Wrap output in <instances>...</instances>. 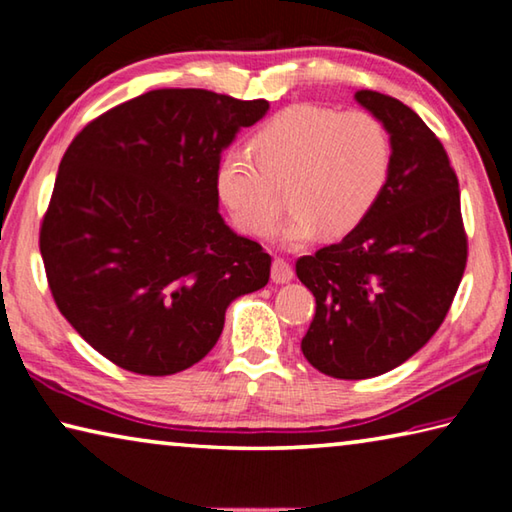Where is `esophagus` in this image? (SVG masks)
<instances>
[{"mask_svg": "<svg viewBox=\"0 0 512 512\" xmlns=\"http://www.w3.org/2000/svg\"><path fill=\"white\" fill-rule=\"evenodd\" d=\"M271 280L275 282V284H287V282H291L293 280V268H291V264L287 262V259H273V264H271Z\"/></svg>", "mask_w": 512, "mask_h": 512, "instance_id": "obj_1", "label": "esophagus"}]
</instances>
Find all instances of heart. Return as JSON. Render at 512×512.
<instances>
[{
	"instance_id": "b5f03b06",
	"label": "heart",
	"mask_w": 512,
	"mask_h": 512,
	"mask_svg": "<svg viewBox=\"0 0 512 512\" xmlns=\"http://www.w3.org/2000/svg\"><path fill=\"white\" fill-rule=\"evenodd\" d=\"M230 149L216 167V192L235 221L255 237L271 235L280 198L270 183L289 178L291 219L284 244L296 248L318 235L343 237L366 219L384 192L393 149L384 124L361 110L339 112L296 103L277 112L250 142Z\"/></svg>"
}]
</instances>
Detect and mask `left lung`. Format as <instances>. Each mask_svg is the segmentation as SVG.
<instances>
[{"label":"left lung","instance_id":"left-lung-1","mask_svg":"<svg viewBox=\"0 0 512 512\" xmlns=\"http://www.w3.org/2000/svg\"><path fill=\"white\" fill-rule=\"evenodd\" d=\"M354 99L391 137L388 183L350 235L296 262L316 298L302 354L336 379L377 377L413 357L445 320L467 262L445 146L402 101L372 90Z\"/></svg>","mask_w":512,"mask_h":512}]
</instances>
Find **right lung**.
<instances>
[{
    "label": "right lung",
    "mask_w": 512,
    "mask_h": 512,
    "mask_svg": "<svg viewBox=\"0 0 512 512\" xmlns=\"http://www.w3.org/2000/svg\"><path fill=\"white\" fill-rule=\"evenodd\" d=\"M268 101L153 90L90 121L60 160L40 228L51 296L103 357L137 375L201 361L271 255L219 214L216 167Z\"/></svg>",
    "instance_id": "1"
}]
</instances>
